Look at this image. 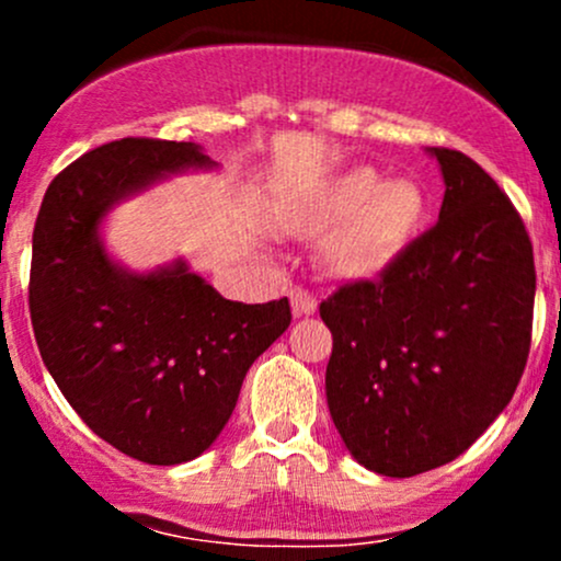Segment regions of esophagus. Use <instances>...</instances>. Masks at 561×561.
<instances>
[{
  "label": "esophagus",
  "instance_id": "esophagus-1",
  "mask_svg": "<svg viewBox=\"0 0 561 561\" xmlns=\"http://www.w3.org/2000/svg\"><path fill=\"white\" fill-rule=\"evenodd\" d=\"M289 302H293L295 317H311V313H317V308H319L317 298H313V295L302 287L289 289Z\"/></svg>",
  "mask_w": 561,
  "mask_h": 561
}]
</instances>
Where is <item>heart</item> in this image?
Returning a JSON list of instances; mask_svg holds the SVG:
<instances>
[{
  "label": "heart",
  "instance_id": "obj_1",
  "mask_svg": "<svg viewBox=\"0 0 561 561\" xmlns=\"http://www.w3.org/2000/svg\"><path fill=\"white\" fill-rule=\"evenodd\" d=\"M427 221V192L356 165L295 197L279 214L293 237H321V261L337 279H377L403 259Z\"/></svg>",
  "mask_w": 561,
  "mask_h": 561
}]
</instances>
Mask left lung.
Returning a JSON list of instances; mask_svg holds the SVG:
<instances>
[{
	"instance_id": "8db88e82",
	"label": "left lung",
	"mask_w": 561,
	"mask_h": 561,
	"mask_svg": "<svg viewBox=\"0 0 561 561\" xmlns=\"http://www.w3.org/2000/svg\"><path fill=\"white\" fill-rule=\"evenodd\" d=\"M437 224L377 282L319 306L332 332L327 403L345 448L385 478L465 454L506 409L530 351L536 263L508 197L465 152L427 147Z\"/></svg>"
}]
</instances>
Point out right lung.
I'll return each mask as SVG.
<instances>
[{
  "mask_svg": "<svg viewBox=\"0 0 561 561\" xmlns=\"http://www.w3.org/2000/svg\"><path fill=\"white\" fill-rule=\"evenodd\" d=\"M214 169L195 141L118 139L57 173L36 218L28 302L44 366L92 433L145 465L214 446L248 369L293 319L287 298H221L184 259L134 272L107 250L121 203Z\"/></svg>",
  "mask_w": 561,
  "mask_h": 561,
  "instance_id": "obj_1",
  "label": "right lung"
}]
</instances>
